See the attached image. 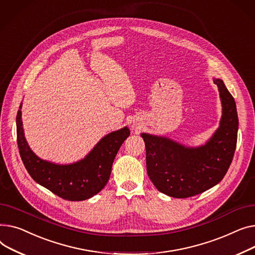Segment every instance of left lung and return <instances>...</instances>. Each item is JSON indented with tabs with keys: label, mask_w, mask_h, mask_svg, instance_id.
<instances>
[{
	"label": "left lung",
	"mask_w": 255,
	"mask_h": 255,
	"mask_svg": "<svg viewBox=\"0 0 255 255\" xmlns=\"http://www.w3.org/2000/svg\"><path fill=\"white\" fill-rule=\"evenodd\" d=\"M214 83L220 93L222 117L219 128L205 146L187 148L167 138L141 133L147 174L157 190L167 196H197L219 183L231 166L239 126L236 103L221 79Z\"/></svg>",
	"instance_id": "1"
}]
</instances>
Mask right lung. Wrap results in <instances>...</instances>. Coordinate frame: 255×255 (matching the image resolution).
I'll return each instance as SVG.
<instances>
[{
    "instance_id": "1",
    "label": "right lung",
    "mask_w": 255,
    "mask_h": 255,
    "mask_svg": "<svg viewBox=\"0 0 255 255\" xmlns=\"http://www.w3.org/2000/svg\"><path fill=\"white\" fill-rule=\"evenodd\" d=\"M16 127L19 154L28 174L40 185L72 202L87 200L105 187L119 148L129 136L128 128L113 131L104 137L84 159L61 166L39 158L29 149L24 139L20 110L16 116Z\"/></svg>"
}]
</instances>
